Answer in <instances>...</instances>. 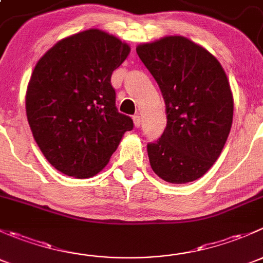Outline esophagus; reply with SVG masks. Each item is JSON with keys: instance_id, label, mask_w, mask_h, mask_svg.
<instances>
[{"instance_id": "obj_1", "label": "esophagus", "mask_w": 263, "mask_h": 263, "mask_svg": "<svg viewBox=\"0 0 263 263\" xmlns=\"http://www.w3.org/2000/svg\"><path fill=\"white\" fill-rule=\"evenodd\" d=\"M134 123H135V127L136 128H140L141 127V117H140L139 115H136L134 117Z\"/></svg>"}]
</instances>
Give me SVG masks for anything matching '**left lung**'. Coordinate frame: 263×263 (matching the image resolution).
<instances>
[{
  "label": "left lung",
  "mask_w": 263,
  "mask_h": 263,
  "mask_svg": "<svg viewBox=\"0 0 263 263\" xmlns=\"http://www.w3.org/2000/svg\"><path fill=\"white\" fill-rule=\"evenodd\" d=\"M136 52L165 102V129L147 145L151 168L173 184L196 181L217 160L232 128L227 73L208 49L182 35L140 44Z\"/></svg>",
  "instance_id": "obj_1"
}]
</instances>
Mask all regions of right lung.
Returning <instances> with one entry per match:
<instances>
[{
	"instance_id": "1",
	"label": "right lung",
	"mask_w": 263,
	"mask_h": 263,
	"mask_svg": "<svg viewBox=\"0 0 263 263\" xmlns=\"http://www.w3.org/2000/svg\"><path fill=\"white\" fill-rule=\"evenodd\" d=\"M129 52L117 36L89 29L61 39L36 62L26 117L41 151L61 173L94 177L134 128L132 119L117 110L110 84Z\"/></svg>"
}]
</instances>
